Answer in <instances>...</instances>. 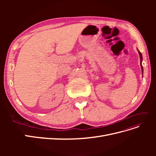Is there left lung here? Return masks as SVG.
Here are the masks:
<instances>
[{"instance_id":"1","label":"left lung","mask_w":156,"mask_h":156,"mask_svg":"<svg viewBox=\"0 0 156 156\" xmlns=\"http://www.w3.org/2000/svg\"><path fill=\"white\" fill-rule=\"evenodd\" d=\"M138 50V49H137ZM138 52H139V56H140V66H141V69H142V73H143V66H142V60H143V56H142V54H141L140 52L138 50Z\"/></svg>"}]
</instances>
